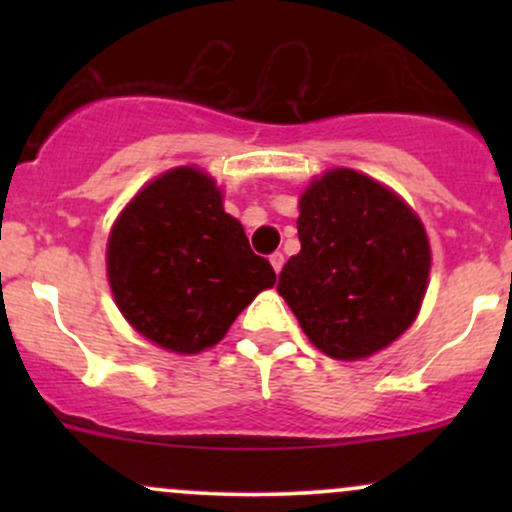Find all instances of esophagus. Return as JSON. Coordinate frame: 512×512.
<instances>
[{"mask_svg": "<svg viewBox=\"0 0 512 512\" xmlns=\"http://www.w3.org/2000/svg\"><path fill=\"white\" fill-rule=\"evenodd\" d=\"M269 262H272V267H274V272L279 274L281 272V267H284V255H281V252H274V255H269Z\"/></svg>", "mask_w": 512, "mask_h": 512, "instance_id": "34e87169", "label": "esophagus"}]
</instances>
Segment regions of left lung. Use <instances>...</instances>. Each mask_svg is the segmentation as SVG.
I'll list each match as a JSON object with an SVG mask.
<instances>
[{
	"label": "left lung",
	"mask_w": 512,
	"mask_h": 512,
	"mask_svg": "<svg viewBox=\"0 0 512 512\" xmlns=\"http://www.w3.org/2000/svg\"><path fill=\"white\" fill-rule=\"evenodd\" d=\"M298 207L301 252L284 264L276 291L327 356H373L419 315L431 272L424 223L351 168L310 182Z\"/></svg>",
	"instance_id": "left-lung-1"
}]
</instances>
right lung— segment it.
<instances>
[{
	"instance_id": "1",
	"label": "right lung",
	"mask_w": 512,
	"mask_h": 512,
	"mask_svg": "<svg viewBox=\"0 0 512 512\" xmlns=\"http://www.w3.org/2000/svg\"><path fill=\"white\" fill-rule=\"evenodd\" d=\"M115 303L142 337L175 354L219 344L276 274L223 211L216 182L182 166L151 180L108 238Z\"/></svg>"
}]
</instances>
